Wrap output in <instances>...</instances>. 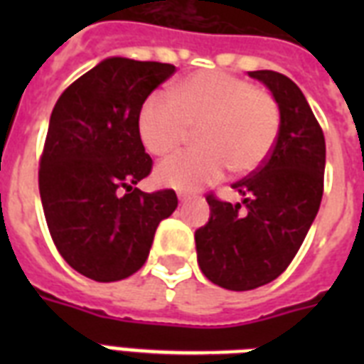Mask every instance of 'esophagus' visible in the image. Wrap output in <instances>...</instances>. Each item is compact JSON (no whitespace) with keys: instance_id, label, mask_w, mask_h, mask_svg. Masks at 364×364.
<instances>
[{"instance_id":"34e87169","label":"esophagus","mask_w":364,"mask_h":364,"mask_svg":"<svg viewBox=\"0 0 364 364\" xmlns=\"http://www.w3.org/2000/svg\"><path fill=\"white\" fill-rule=\"evenodd\" d=\"M177 196H179V200H181V202H185V200L191 198V194H187V193H179Z\"/></svg>"}]
</instances>
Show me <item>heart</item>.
Returning <instances> with one entry per match:
<instances>
[{"label":"heart","instance_id":"obj_1","mask_svg":"<svg viewBox=\"0 0 364 364\" xmlns=\"http://www.w3.org/2000/svg\"><path fill=\"white\" fill-rule=\"evenodd\" d=\"M279 105L270 92L227 71H198L173 82L170 98L149 96L137 115L143 147L154 156L173 153L194 130L198 149L160 162V185L196 188L230 170L247 176L270 156L279 134Z\"/></svg>","mask_w":364,"mask_h":364}]
</instances>
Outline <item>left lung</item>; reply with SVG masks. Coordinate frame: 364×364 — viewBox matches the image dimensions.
Returning a JSON list of instances; mask_svg holds the SVG:
<instances>
[{
    "mask_svg": "<svg viewBox=\"0 0 364 364\" xmlns=\"http://www.w3.org/2000/svg\"><path fill=\"white\" fill-rule=\"evenodd\" d=\"M279 105V134L259 170L232 185L242 204L205 194L210 221L194 234L200 270L228 291L274 282L299 253L323 198L325 136L304 94L289 77L249 71Z\"/></svg>",
    "mask_w": 364,
    "mask_h": 364,
    "instance_id": "obj_1",
    "label": "left lung"
}]
</instances>
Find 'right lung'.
Masks as SVG:
<instances>
[{"instance_id": "add662e5", "label": "right lung", "mask_w": 364, "mask_h": 364, "mask_svg": "<svg viewBox=\"0 0 364 364\" xmlns=\"http://www.w3.org/2000/svg\"><path fill=\"white\" fill-rule=\"evenodd\" d=\"M176 65L107 58L65 88L39 159L48 232L68 264L94 282H119L149 257L160 221L177 208L171 188L143 193L153 170L137 132L141 104Z\"/></svg>"}]
</instances>
